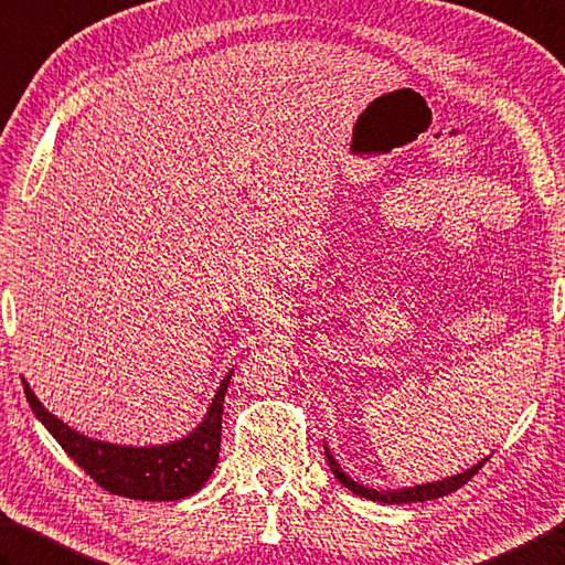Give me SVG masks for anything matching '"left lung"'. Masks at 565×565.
<instances>
[{"mask_svg":"<svg viewBox=\"0 0 565 565\" xmlns=\"http://www.w3.org/2000/svg\"><path fill=\"white\" fill-rule=\"evenodd\" d=\"M324 455H327V462L329 467H332V472L339 482H342L347 489H351V492L364 497V499H371V502H381V504H411V502H428V499H438V497H445V494H452L455 489H460L462 484H467L472 480V477L482 470V465L489 460V457H484L482 462H477L475 467H470V470H465L462 475H455V477H448V480H440V482H428V484H415V487H406V489H391V492H376V489H369L364 484H359L351 480L349 475H344L342 467H339V462L334 460L332 455H329V448L324 445Z\"/></svg>","mask_w":565,"mask_h":565,"instance_id":"obj_1","label":"left lung"}]
</instances>
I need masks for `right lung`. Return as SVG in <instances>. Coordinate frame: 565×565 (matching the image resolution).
<instances>
[{"label":"right lung","mask_w":565,"mask_h":565,"mask_svg":"<svg viewBox=\"0 0 565 565\" xmlns=\"http://www.w3.org/2000/svg\"><path fill=\"white\" fill-rule=\"evenodd\" d=\"M231 376L233 374L221 381L204 420L186 438L152 445V448H130V445L93 440L88 435L68 428L66 423L41 406L26 381L24 393L31 411L44 423V428L58 440L71 460L83 467L85 475H90V480L100 484L105 492L145 499V502H177V499L199 492L209 482L211 472L216 470L223 396H226Z\"/></svg>","instance_id":"obj_1"}]
</instances>
